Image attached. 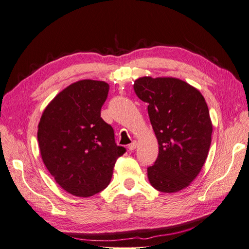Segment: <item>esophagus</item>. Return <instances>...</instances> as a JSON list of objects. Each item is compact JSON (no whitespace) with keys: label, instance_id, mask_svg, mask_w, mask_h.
I'll use <instances>...</instances> for the list:
<instances>
[{"label":"esophagus","instance_id":"1","mask_svg":"<svg viewBox=\"0 0 249 249\" xmlns=\"http://www.w3.org/2000/svg\"><path fill=\"white\" fill-rule=\"evenodd\" d=\"M136 147H137V142L136 141H133L131 144H129V146H127V148H129V150H134V149H136Z\"/></svg>","mask_w":249,"mask_h":249}]
</instances>
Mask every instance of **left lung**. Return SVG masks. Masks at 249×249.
Segmentation results:
<instances>
[{"instance_id": "8db88e82", "label": "left lung", "mask_w": 249, "mask_h": 249, "mask_svg": "<svg viewBox=\"0 0 249 249\" xmlns=\"http://www.w3.org/2000/svg\"><path fill=\"white\" fill-rule=\"evenodd\" d=\"M137 96L148 104L159 155L147 178L155 189L173 193L198 176L209 154L213 125L205 97L185 81L142 77L134 83Z\"/></svg>"}]
</instances>
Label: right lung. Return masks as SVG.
<instances>
[{"label": "right lung", "instance_id": "1", "mask_svg": "<svg viewBox=\"0 0 249 249\" xmlns=\"http://www.w3.org/2000/svg\"><path fill=\"white\" fill-rule=\"evenodd\" d=\"M109 85L81 80L59 92L44 109L37 139L46 167L63 190L89 197L106 188L116 160L125 153L101 117Z\"/></svg>", "mask_w": 249, "mask_h": 249}]
</instances>
